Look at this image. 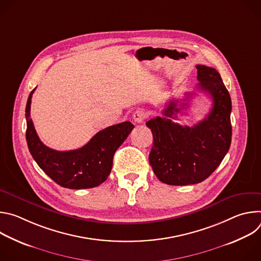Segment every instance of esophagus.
<instances>
[{
	"label": "esophagus",
	"instance_id": "1",
	"mask_svg": "<svg viewBox=\"0 0 261 261\" xmlns=\"http://www.w3.org/2000/svg\"><path fill=\"white\" fill-rule=\"evenodd\" d=\"M147 117V113L143 109H137L133 114V120L136 123H142Z\"/></svg>",
	"mask_w": 261,
	"mask_h": 261
}]
</instances>
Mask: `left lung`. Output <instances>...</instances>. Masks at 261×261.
I'll list each match as a JSON object with an SVG mask.
<instances>
[{"label": "left lung", "mask_w": 261, "mask_h": 261, "mask_svg": "<svg viewBox=\"0 0 261 261\" xmlns=\"http://www.w3.org/2000/svg\"><path fill=\"white\" fill-rule=\"evenodd\" d=\"M197 89L213 100L210 114L196 125L181 126L172 122L186 106L171 100L163 110L164 118L146 122L154 142L148 161L156 176L164 184L193 185L207 178L227 154L231 143V99L219 72L204 65H196ZM194 93H187L188 96ZM175 117H173V116Z\"/></svg>", "instance_id": "left-lung-1"}]
</instances>
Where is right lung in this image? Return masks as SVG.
Instances as JSON below:
<instances>
[{"instance_id": "1", "label": "right lung", "mask_w": 261, "mask_h": 261, "mask_svg": "<svg viewBox=\"0 0 261 261\" xmlns=\"http://www.w3.org/2000/svg\"><path fill=\"white\" fill-rule=\"evenodd\" d=\"M31 92L27 106L25 138L29 151L39 167L58 185L68 189H89L101 185L113 168V159L119 146L128 137L134 125L124 122L99 131L83 147L60 152L46 146L38 137L30 119Z\"/></svg>"}]
</instances>
